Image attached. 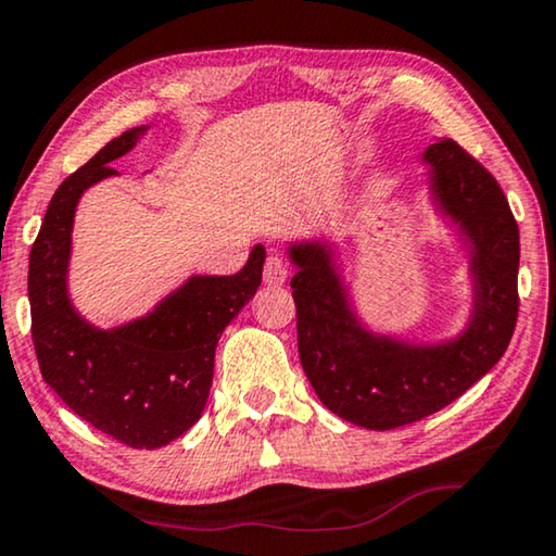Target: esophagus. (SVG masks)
<instances>
[{"label": "esophagus", "mask_w": 556, "mask_h": 556, "mask_svg": "<svg viewBox=\"0 0 556 556\" xmlns=\"http://www.w3.org/2000/svg\"><path fill=\"white\" fill-rule=\"evenodd\" d=\"M262 275H264V281H267V285H271V287L285 285V279H287V262L281 260L279 254H269L267 262H264Z\"/></svg>", "instance_id": "1"}]
</instances>
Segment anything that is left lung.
Returning a JSON list of instances; mask_svg holds the SVG:
<instances>
[{"label": "left lung", "instance_id": "8db88e82", "mask_svg": "<svg viewBox=\"0 0 556 556\" xmlns=\"http://www.w3.org/2000/svg\"><path fill=\"white\" fill-rule=\"evenodd\" d=\"M433 189L473 244L476 309L466 334L438 348L372 338L355 323L325 247L292 249L300 359L319 401L350 424L390 431L433 416L494 367L519 317V226L496 178L445 138L428 146Z\"/></svg>", "mask_w": 556, "mask_h": 556}]
</instances>
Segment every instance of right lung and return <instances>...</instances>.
Segmentation results:
<instances>
[{"instance_id": "obj_1", "label": "right lung", "mask_w": 556, "mask_h": 556, "mask_svg": "<svg viewBox=\"0 0 556 556\" xmlns=\"http://www.w3.org/2000/svg\"><path fill=\"white\" fill-rule=\"evenodd\" d=\"M125 130L67 176L29 252L33 342L42 378L70 410L130 448H161L197 424L206 405L224 327L262 285L264 247L231 277H191L153 315L103 332L73 309L65 289L70 231L80 193L113 176L111 161L136 143Z\"/></svg>"}]
</instances>
